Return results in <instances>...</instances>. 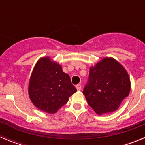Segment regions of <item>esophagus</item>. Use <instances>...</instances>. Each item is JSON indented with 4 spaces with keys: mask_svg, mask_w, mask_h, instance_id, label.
Masks as SVG:
<instances>
[{
    "mask_svg": "<svg viewBox=\"0 0 145 145\" xmlns=\"http://www.w3.org/2000/svg\"><path fill=\"white\" fill-rule=\"evenodd\" d=\"M76 88L78 91H80V89H81V85H80V84L76 85Z\"/></svg>",
    "mask_w": 145,
    "mask_h": 145,
    "instance_id": "34e87169",
    "label": "esophagus"
}]
</instances>
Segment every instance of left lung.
Wrapping results in <instances>:
<instances>
[{"label": "left lung", "mask_w": 145, "mask_h": 145, "mask_svg": "<svg viewBox=\"0 0 145 145\" xmlns=\"http://www.w3.org/2000/svg\"><path fill=\"white\" fill-rule=\"evenodd\" d=\"M131 90L129 74L115 59L105 57L90 67L83 93L98 115L114 112Z\"/></svg>", "instance_id": "1"}]
</instances>
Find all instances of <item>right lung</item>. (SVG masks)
<instances>
[{"label":"right lung","instance_id":"obj_1","mask_svg":"<svg viewBox=\"0 0 145 145\" xmlns=\"http://www.w3.org/2000/svg\"><path fill=\"white\" fill-rule=\"evenodd\" d=\"M76 91L70 76L62 71L61 65L48 57L37 61L28 87L30 100L37 108L55 113Z\"/></svg>","mask_w":145,"mask_h":145}]
</instances>
